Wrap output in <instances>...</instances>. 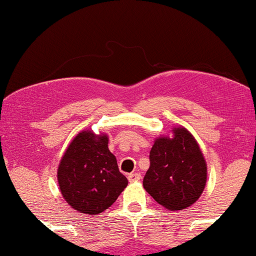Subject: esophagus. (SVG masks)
Masks as SVG:
<instances>
[{
	"label": "esophagus",
	"mask_w": 256,
	"mask_h": 256,
	"mask_svg": "<svg viewBox=\"0 0 256 256\" xmlns=\"http://www.w3.org/2000/svg\"><path fill=\"white\" fill-rule=\"evenodd\" d=\"M128 178V182H131V183H134V182H138L140 179V173H138V172L130 173Z\"/></svg>",
	"instance_id": "34e87169"
}]
</instances>
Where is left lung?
<instances>
[{"label":"left lung","mask_w":256,"mask_h":256,"mask_svg":"<svg viewBox=\"0 0 256 256\" xmlns=\"http://www.w3.org/2000/svg\"><path fill=\"white\" fill-rule=\"evenodd\" d=\"M143 188L158 204L180 210L195 204L207 182V162L198 140L183 126L158 136L152 146Z\"/></svg>","instance_id":"1"}]
</instances>
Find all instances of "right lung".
<instances>
[{
    "label": "right lung",
    "mask_w": 256,
    "mask_h": 256,
    "mask_svg": "<svg viewBox=\"0 0 256 256\" xmlns=\"http://www.w3.org/2000/svg\"><path fill=\"white\" fill-rule=\"evenodd\" d=\"M58 183L64 201L73 210L98 216L116 201L128 182L108 149L107 134L83 130L76 134L61 158Z\"/></svg>",
    "instance_id": "obj_1"
}]
</instances>
